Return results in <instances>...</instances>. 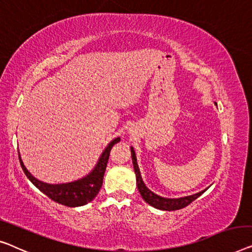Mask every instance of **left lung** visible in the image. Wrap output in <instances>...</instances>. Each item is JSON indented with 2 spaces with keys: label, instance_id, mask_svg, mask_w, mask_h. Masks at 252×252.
I'll list each match as a JSON object with an SVG mask.
<instances>
[{
  "label": "left lung",
  "instance_id": "8db88e82",
  "mask_svg": "<svg viewBox=\"0 0 252 252\" xmlns=\"http://www.w3.org/2000/svg\"><path fill=\"white\" fill-rule=\"evenodd\" d=\"M131 156H132V163H133V168H134V173H136V179H137V187L139 192H140L141 197L144 200L149 204L153 207H155L157 209L160 210H178L181 208L187 207L188 205H190L193 200H196L198 197H200L202 193L205 192V190L200 191V192L194 193L192 196H187V197H182V198H164L160 196H157L156 193H154L153 191H150L147 187L145 186L144 181H142V178L140 175V171H139L138 164H137V157H136V153H134V149L131 147Z\"/></svg>",
  "mask_w": 252,
  "mask_h": 252
}]
</instances>
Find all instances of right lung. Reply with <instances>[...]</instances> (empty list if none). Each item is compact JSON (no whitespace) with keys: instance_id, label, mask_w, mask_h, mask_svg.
<instances>
[{"instance_id":"obj_1","label":"right lung","mask_w":252,"mask_h":252,"mask_svg":"<svg viewBox=\"0 0 252 252\" xmlns=\"http://www.w3.org/2000/svg\"><path fill=\"white\" fill-rule=\"evenodd\" d=\"M119 141L120 138L118 137L107 145V147L104 149L102 155H100L96 166L88 175L84 176L80 180H77V181L61 183V185H50V183L39 181L38 179L30 174L29 171L26 168L20 157V153H19V159H20L21 167L27 178L32 182L33 186L38 188L48 198H51L55 202H59V204L67 206V207H79V206L88 204L97 196L103 185V178L111 149Z\"/></svg>"}]
</instances>
